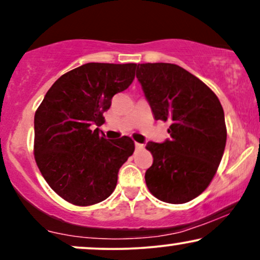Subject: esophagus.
I'll list each match as a JSON object with an SVG mask.
<instances>
[{
    "label": "esophagus",
    "mask_w": 260,
    "mask_h": 260,
    "mask_svg": "<svg viewBox=\"0 0 260 260\" xmlns=\"http://www.w3.org/2000/svg\"><path fill=\"white\" fill-rule=\"evenodd\" d=\"M144 148V144H140V143H136V149L137 150H142Z\"/></svg>",
    "instance_id": "1"
}]
</instances>
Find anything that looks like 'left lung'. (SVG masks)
Segmentation results:
<instances>
[{
  "mask_svg": "<svg viewBox=\"0 0 260 260\" xmlns=\"http://www.w3.org/2000/svg\"><path fill=\"white\" fill-rule=\"evenodd\" d=\"M137 78L154 118L169 122L171 137L145 147L154 157L145 172L148 189L160 201L183 204L207 189L222 159V106L209 86L177 64H138Z\"/></svg>",
  "mask_w": 260,
  "mask_h": 260,
  "instance_id": "obj_1",
  "label": "left lung"
}]
</instances>
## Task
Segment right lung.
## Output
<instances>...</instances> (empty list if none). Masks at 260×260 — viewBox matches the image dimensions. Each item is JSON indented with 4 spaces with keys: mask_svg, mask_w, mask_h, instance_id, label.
Returning a JSON list of instances; mask_svg holds the SVG:
<instances>
[{
    "mask_svg": "<svg viewBox=\"0 0 260 260\" xmlns=\"http://www.w3.org/2000/svg\"><path fill=\"white\" fill-rule=\"evenodd\" d=\"M136 63H85L53 83L34 117V155L41 175L64 201L79 207L111 196L120 168L134 151L124 136L99 128L113 95L132 84Z\"/></svg>",
    "mask_w": 260,
    "mask_h": 260,
    "instance_id": "obj_1",
    "label": "right lung"
}]
</instances>
